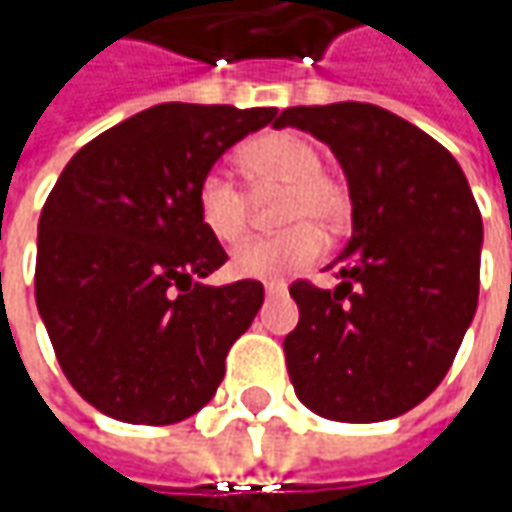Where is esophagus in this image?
Instances as JSON below:
<instances>
[{"label": "esophagus", "instance_id": "1", "mask_svg": "<svg viewBox=\"0 0 512 512\" xmlns=\"http://www.w3.org/2000/svg\"><path fill=\"white\" fill-rule=\"evenodd\" d=\"M282 293H285V285H279V282H267L265 285L267 299H276V296H282Z\"/></svg>", "mask_w": 512, "mask_h": 512}]
</instances>
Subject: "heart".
<instances>
[{
  "label": "heart",
  "instance_id": "heart-1",
  "mask_svg": "<svg viewBox=\"0 0 512 512\" xmlns=\"http://www.w3.org/2000/svg\"><path fill=\"white\" fill-rule=\"evenodd\" d=\"M242 170L259 190H285L279 219L290 230L242 242L230 256V270L239 279L273 282L313 265L322 253L313 225L330 227L344 213L342 187L322 173V153L299 133H265L245 145ZM196 210L213 239L236 242L247 230L250 199L227 170L210 168L196 187Z\"/></svg>",
  "mask_w": 512,
  "mask_h": 512
}]
</instances>
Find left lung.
Wrapping results in <instances>:
<instances>
[{"label": "left lung", "instance_id": "obj_1", "mask_svg": "<svg viewBox=\"0 0 512 512\" xmlns=\"http://www.w3.org/2000/svg\"><path fill=\"white\" fill-rule=\"evenodd\" d=\"M273 128L325 142L353 207V233L327 265L336 290L290 287L293 390L330 422L396 419L439 387L476 316L482 213L459 162L390 110L287 108Z\"/></svg>", "mask_w": 512, "mask_h": 512}]
</instances>
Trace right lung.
Segmentation results:
<instances>
[{
  "label": "right lung",
  "instance_id": "obj_1",
  "mask_svg": "<svg viewBox=\"0 0 512 512\" xmlns=\"http://www.w3.org/2000/svg\"><path fill=\"white\" fill-rule=\"evenodd\" d=\"M273 119L276 108L156 105L88 142L50 190L36 307L62 373L99 413L176 424L213 399L265 287L202 285L227 253L199 219L196 187Z\"/></svg>",
  "mask_w": 512,
  "mask_h": 512
}]
</instances>
